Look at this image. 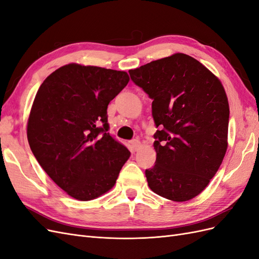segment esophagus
<instances>
[{
  "mask_svg": "<svg viewBox=\"0 0 259 259\" xmlns=\"http://www.w3.org/2000/svg\"><path fill=\"white\" fill-rule=\"evenodd\" d=\"M131 145H132L133 150H135V151L139 150L140 147H142V143H140V140L137 139V138L136 139H133L132 142H131Z\"/></svg>",
  "mask_w": 259,
  "mask_h": 259,
  "instance_id": "esophagus-1",
  "label": "esophagus"
}]
</instances>
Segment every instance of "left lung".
<instances>
[{
  "label": "left lung",
  "mask_w": 259,
  "mask_h": 259,
  "mask_svg": "<svg viewBox=\"0 0 259 259\" xmlns=\"http://www.w3.org/2000/svg\"><path fill=\"white\" fill-rule=\"evenodd\" d=\"M152 99L156 160L146 169L150 189L185 202L209 184L228 147L229 104L222 82L183 53L130 70Z\"/></svg>",
  "instance_id": "8db88e82"
}]
</instances>
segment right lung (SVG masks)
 <instances>
[{
  "label": "right lung",
  "mask_w": 259,
  "mask_h": 259,
  "mask_svg": "<svg viewBox=\"0 0 259 259\" xmlns=\"http://www.w3.org/2000/svg\"><path fill=\"white\" fill-rule=\"evenodd\" d=\"M130 81L125 71L69 64L50 74L31 107L27 137L38 164L73 199L114 186L131 152L108 133L107 108Z\"/></svg>",
  "instance_id": "add662e5"
}]
</instances>
